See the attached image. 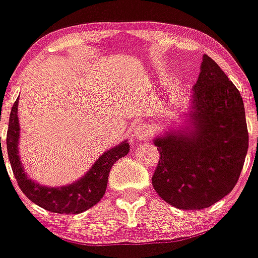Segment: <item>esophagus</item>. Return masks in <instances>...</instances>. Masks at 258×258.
Segmentation results:
<instances>
[{"mask_svg": "<svg viewBox=\"0 0 258 258\" xmlns=\"http://www.w3.org/2000/svg\"><path fill=\"white\" fill-rule=\"evenodd\" d=\"M151 135V130L148 128L147 125L140 124L138 125L134 131V138L136 140H139V142H144V140H147Z\"/></svg>", "mask_w": 258, "mask_h": 258, "instance_id": "1", "label": "esophagus"}]
</instances>
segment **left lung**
<instances>
[{"label": "left lung", "instance_id": "obj_1", "mask_svg": "<svg viewBox=\"0 0 258 258\" xmlns=\"http://www.w3.org/2000/svg\"><path fill=\"white\" fill-rule=\"evenodd\" d=\"M183 118L155 138L160 160L152 185L175 208H208L237 183L249 138L241 95L207 54Z\"/></svg>", "mask_w": 258, "mask_h": 258}]
</instances>
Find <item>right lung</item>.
<instances>
[{
  "label": "right lung",
  "mask_w": 258,
  "mask_h": 258,
  "mask_svg": "<svg viewBox=\"0 0 258 258\" xmlns=\"http://www.w3.org/2000/svg\"><path fill=\"white\" fill-rule=\"evenodd\" d=\"M20 130L18 99H17L10 112L9 128L6 135V148H8L10 165L18 181V185L26 195V198L34 204L39 205L41 208L54 213L77 215L98 204L107 188L111 167L116 160L128 154L130 151V144L127 143V140H123L118 146L104 151L91 165V168L83 176L75 180L74 183L60 185V187H49V185H42L41 183H37L27 176L24 164L21 162L20 150H18Z\"/></svg>",
  "instance_id": "right-lung-1"
}]
</instances>
